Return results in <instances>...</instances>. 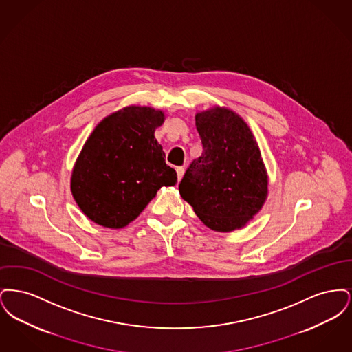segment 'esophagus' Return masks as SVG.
Instances as JSON below:
<instances>
[{"label": "esophagus", "mask_w": 352, "mask_h": 352, "mask_svg": "<svg viewBox=\"0 0 352 352\" xmlns=\"http://www.w3.org/2000/svg\"><path fill=\"white\" fill-rule=\"evenodd\" d=\"M184 168H177V177H178V182H181V179L184 178Z\"/></svg>", "instance_id": "esophagus-1"}]
</instances>
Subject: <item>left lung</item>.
Wrapping results in <instances>:
<instances>
[{"label": "left lung", "instance_id": "obj_1", "mask_svg": "<svg viewBox=\"0 0 352 352\" xmlns=\"http://www.w3.org/2000/svg\"><path fill=\"white\" fill-rule=\"evenodd\" d=\"M203 153L187 168L179 194L217 232L245 227L268 198V173L251 128L232 109L197 112Z\"/></svg>", "mask_w": 352, "mask_h": 352}]
</instances>
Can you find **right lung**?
<instances>
[{
    "label": "right lung",
    "mask_w": 352,
    "mask_h": 352,
    "mask_svg": "<svg viewBox=\"0 0 352 352\" xmlns=\"http://www.w3.org/2000/svg\"><path fill=\"white\" fill-rule=\"evenodd\" d=\"M161 109L129 105L102 118L71 173V192L91 221L118 230L137 218L161 187L177 184L154 132Z\"/></svg>",
    "instance_id": "obj_1"
}]
</instances>
